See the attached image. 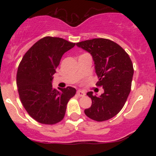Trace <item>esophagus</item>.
I'll use <instances>...</instances> for the list:
<instances>
[{
	"mask_svg": "<svg viewBox=\"0 0 156 156\" xmlns=\"http://www.w3.org/2000/svg\"><path fill=\"white\" fill-rule=\"evenodd\" d=\"M77 94H78L79 97H83V96H85L86 93H85V92H83V91H82V90H78L77 91Z\"/></svg>",
	"mask_w": 156,
	"mask_h": 156,
	"instance_id": "obj_1",
	"label": "esophagus"
}]
</instances>
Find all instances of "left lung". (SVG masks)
Returning a JSON list of instances; mask_svg holds the SVG:
<instances>
[{
    "label": "left lung",
    "instance_id": "8db88e82",
    "mask_svg": "<svg viewBox=\"0 0 156 156\" xmlns=\"http://www.w3.org/2000/svg\"><path fill=\"white\" fill-rule=\"evenodd\" d=\"M76 45L92 55L99 78L96 85L104 89L99 97L87 92L92 103L84 113L93 120H108L120 112L130 94L133 76L131 60L121 46L108 39H89Z\"/></svg>",
    "mask_w": 156,
    "mask_h": 156
}]
</instances>
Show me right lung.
<instances>
[{"instance_id":"obj_1","label":"right lung","mask_w":156,"mask_h":156,"mask_svg":"<svg viewBox=\"0 0 156 156\" xmlns=\"http://www.w3.org/2000/svg\"><path fill=\"white\" fill-rule=\"evenodd\" d=\"M76 45L59 37H45L26 52L19 64L17 86L21 103L39 123L54 125L63 119L68 101L76 89H54L53 76L65 52Z\"/></svg>"}]
</instances>
